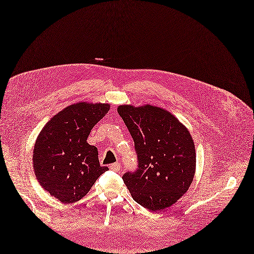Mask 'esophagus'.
I'll list each match as a JSON object with an SVG mask.
<instances>
[{"instance_id": "esophagus-1", "label": "esophagus", "mask_w": 254, "mask_h": 254, "mask_svg": "<svg viewBox=\"0 0 254 254\" xmlns=\"http://www.w3.org/2000/svg\"><path fill=\"white\" fill-rule=\"evenodd\" d=\"M110 168H111L112 171H115V172H119V171H120V168H121V165H120V163L116 162V163L112 164V165L110 166Z\"/></svg>"}]
</instances>
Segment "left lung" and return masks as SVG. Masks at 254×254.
I'll list each match as a JSON object with an SVG mask.
<instances>
[{"label": "left lung", "instance_id": "left-lung-1", "mask_svg": "<svg viewBox=\"0 0 254 254\" xmlns=\"http://www.w3.org/2000/svg\"><path fill=\"white\" fill-rule=\"evenodd\" d=\"M134 140L138 167L123 176L131 196L150 211L171 207L189 189L196 167L189 130L163 108L150 104L118 107Z\"/></svg>", "mask_w": 254, "mask_h": 254}]
</instances>
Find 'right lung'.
I'll use <instances>...</instances> for the list:
<instances>
[{
    "label": "right lung",
    "instance_id": "right-lung-1",
    "mask_svg": "<svg viewBox=\"0 0 254 254\" xmlns=\"http://www.w3.org/2000/svg\"><path fill=\"white\" fill-rule=\"evenodd\" d=\"M108 103L77 102L54 116L40 131L33 152L39 184L63 203L81 199L104 172L98 150L87 142L93 127L110 111Z\"/></svg>",
    "mask_w": 254,
    "mask_h": 254
}]
</instances>
